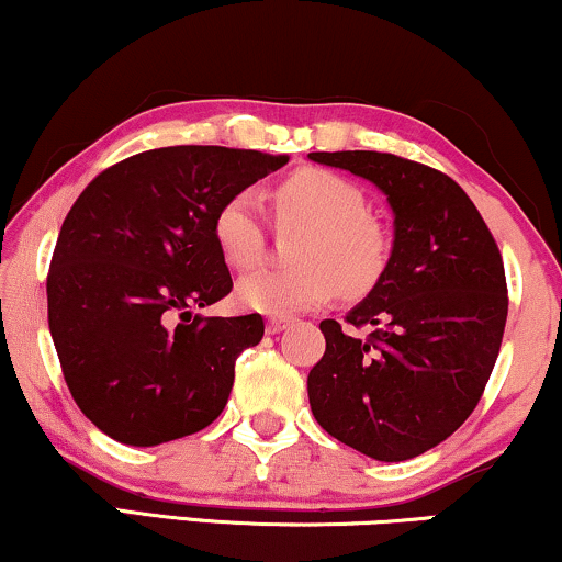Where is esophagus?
<instances>
[{"label":"esophagus","instance_id":"obj_1","mask_svg":"<svg viewBox=\"0 0 562 562\" xmlns=\"http://www.w3.org/2000/svg\"><path fill=\"white\" fill-rule=\"evenodd\" d=\"M289 325H292V317H268L266 330L276 336V334H281V330H286Z\"/></svg>","mask_w":562,"mask_h":562}]
</instances>
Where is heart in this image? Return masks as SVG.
Instances as JSON below:
<instances>
[{
	"label": "heart",
	"instance_id": "heart-1",
	"mask_svg": "<svg viewBox=\"0 0 562 562\" xmlns=\"http://www.w3.org/2000/svg\"><path fill=\"white\" fill-rule=\"evenodd\" d=\"M281 221H300L292 268H260L237 283L241 307L273 317L321 307L341 286L362 294L383 273L387 237L367 213L362 190L349 179L325 169H300L276 190ZM213 239L228 266L247 270L258 266L266 249L260 200L252 190H239L218 205Z\"/></svg>",
	"mask_w": 562,
	"mask_h": 562
}]
</instances>
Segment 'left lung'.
Returning <instances> with one entry per match:
<instances>
[{
    "label": "left lung",
    "instance_id": "8db88e82",
    "mask_svg": "<svg viewBox=\"0 0 562 562\" xmlns=\"http://www.w3.org/2000/svg\"><path fill=\"white\" fill-rule=\"evenodd\" d=\"M370 179L393 207V249L367 300L323 321L307 375L325 432L378 461H406L453 435L480 404L508 317L501 249L476 205L432 166L378 150L310 154Z\"/></svg>",
    "mask_w": 562,
    "mask_h": 562
}]
</instances>
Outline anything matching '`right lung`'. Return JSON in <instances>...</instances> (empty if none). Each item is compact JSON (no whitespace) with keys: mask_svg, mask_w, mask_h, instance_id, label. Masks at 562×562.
Here are the masks:
<instances>
[{"mask_svg":"<svg viewBox=\"0 0 562 562\" xmlns=\"http://www.w3.org/2000/svg\"><path fill=\"white\" fill-rule=\"evenodd\" d=\"M289 156L221 145L143 150L103 169L61 224L48 330L80 412L109 438L158 446L224 412L258 313L203 317L232 292L213 216Z\"/></svg>","mask_w":562,"mask_h":562,"instance_id":"right-lung-1","label":"right lung"}]
</instances>
